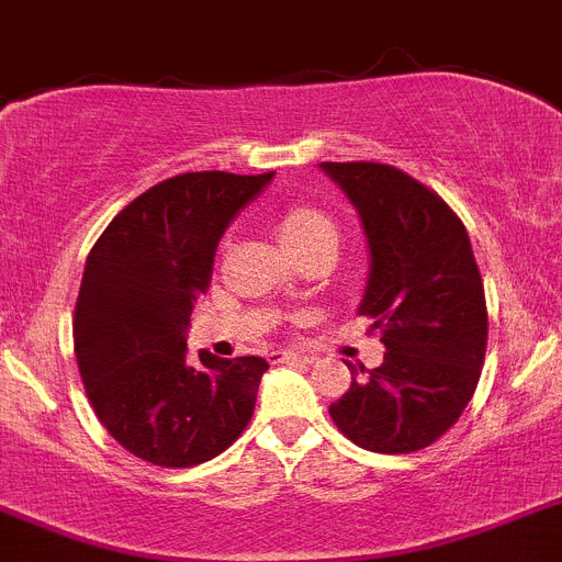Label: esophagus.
<instances>
[{"label":"esophagus","mask_w":562,"mask_h":562,"mask_svg":"<svg viewBox=\"0 0 562 562\" xmlns=\"http://www.w3.org/2000/svg\"><path fill=\"white\" fill-rule=\"evenodd\" d=\"M274 363H313L311 356H305V352H293V350H282V352H274Z\"/></svg>","instance_id":"1"}]
</instances>
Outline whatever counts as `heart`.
I'll return each mask as SVG.
<instances>
[{"mask_svg": "<svg viewBox=\"0 0 562 562\" xmlns=\"http://www.w3.org/2000/svg\"><path fill=\"white\" fill-rule=\"evenodd\" d=\"M277 237L288 251H300L305 246L325 240V237H338L336 221L327 212L316 210L311 204H291L277 215Z\"/></svg>", "mask_w": 562, "mask_h": 562, "instance_id": "heart-1", "label": "heart"}]
</instances>
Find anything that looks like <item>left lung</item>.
I'll list each match as a JSON object with an SVG mask.
<instances>
[{
	"mask_svg": "<svg viewBox=\"0 0 562 562\" xmlns=\"http://www.w3.org/2000/svg\"><path fill=\"white\" fill-rule=\"evenodd\" d=\"M361 215L369 277L358 313L386 347L383 363L352 383L330 417L375 453L437 442L476 392L487 350V305L470 237L426 184L378 161H322Z\"/></svg>",
	"mask_w": 562,
	"mask_h": 562,
	"instance_id": "obj_1",
	"label": "left lung"
}]
</instances>
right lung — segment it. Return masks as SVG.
<instances>
[{
  "label": "right lung",
  "mask_w": 562,
  "mask_h": 562,
  "mask_svg": "<svg viewBox=\"0 0 562 562\" xmlns=\"http://www.w3.org/2000/svg\"><path fill=\"white\" fill-rule=\"evenodd\" d=\"M274 173H181L145 190L86 257L75 358L94 414L125 451L159 468L218 457L249 426L269 363L187 358L193 302L210 288L226 226Z\"/></svg>",
  "instance_id": "add662e5"
}]
</instances>
